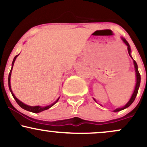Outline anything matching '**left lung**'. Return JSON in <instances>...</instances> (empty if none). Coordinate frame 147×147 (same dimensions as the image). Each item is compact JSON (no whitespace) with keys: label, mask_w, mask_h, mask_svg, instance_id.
<instances>
[{"label":"left lung","mask_w":147,"mask_h":147,"mask_svg":"<svg viewBox=\"0 0 147 147\" xmlns=\"http://www.w3.org/2000/svg\"><path fill=\"white\" fill-rule=\"evenodd\" d=\"M121 39L122 40V41L124 42V43L126 45V46H127V50H128V52H129V56L132 58L133 59V64H134V68H135V71H136V86H135V88H134V90H133V92L132 94V95H131V98L129 100V102H128L126 104L124 105V106H122V107L121 108H117V109H115L113 111V112H119V111H122V110H124V109H126V108L129 107L132 104V103L134 102L135 99H136V96L138 95V89H139V87H140V81H141V77H140V72L138 71V64L136 62V61L133 59L132 56H131V47H130V45L129 44V43H128L127 41L124 38H123V37H121ZM94 100L96 102H97V101H96V99L95 98H93Z\"/></svg>","instance_id":"left-lung-1"}]
</instances>
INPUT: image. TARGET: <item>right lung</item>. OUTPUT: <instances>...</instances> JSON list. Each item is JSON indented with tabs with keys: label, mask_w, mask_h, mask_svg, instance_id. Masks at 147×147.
<instances>
[{
	"label": "right lung",
	"mask_w": 147,
	"mask_h": 147,
	"mask_svg": "<svg viewBox=\"0 0 147 147\" xmlns=\"http://www.w3.org/2000/svg\"><path fill=\"white\" fill-rule=\"evenodd\" d=\"M19 55V54L18 55H16V56L14 57V59H13V61H12V63H11V70H10L9 73V77H8V86H9V90L10 92H11V95H12L13 97H14L15 100H16V102H17V104L19 105L22 109H25V110L26 111H30V112L32 113H40V112H42V111H45V110H48V109H50V108H51L52 106L55 105L56 103L58 102V100L59 99L60 97H59V98L57 99L56 101H55V102L52 103V104H50V105H48V106H29V105H27V104H24L23 102H22L21 101H20L19 99L16 98V96L14 95V94L12 92V90H11V82H10V79H11V71H12V69H13V66H14V62L15 61H16V59L17 58V57Z\"/></svg>",
	"instance_id": "add662e5"
}]
</instances>
